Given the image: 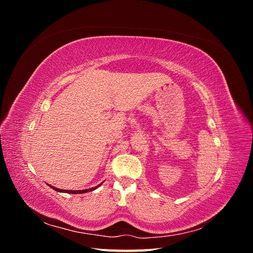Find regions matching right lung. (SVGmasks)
Instances as JSON below:
<instances>
[{
  "label": "right lung",
  "mask_w": 253,
  "mask_h": 253,
  "mask_svg": "<svg viewBox=\"0 0 253 253\" xmlns=\"http://www.w3.org/2000/svg\"><path fill=\"white\" fill-rule=\"evenodd\" d=\"M101 183H102V182H101ZM101 183H100V185H98V186L94 187V188L85 189V190H77V191H75V190H62V189H58V188L52 187V186H50V185H48V186H49L50 188H52L55 191H58V192H65V193H72V194H81V193H86V192H90V191H93V190H96L98 187L101 186Z\"/></svg>",
  "instance_id": "obj_1"
}]
</instances>
